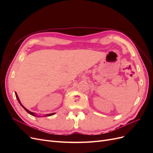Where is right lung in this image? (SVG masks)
<instances>
[{
  "label": "right lung",
  "instance_id": "add662e5",
  "mask_svg": "<svg viewBox=\"0 0 153 153\" xmlns=\"http://www.w3.org/2000/svg\"><path fill=\"white\" fill-rule=\"evenodd\" d=\"M15 95H16V99L18 100V102H19V103L21 105V106H22L23 108H24L25 110V111L27 112H28L29 114H30V115H33V116H36V117H39V116H37V115L35 114V113H34V112H30V111H29V110H27L26 108H25L24 106L22 105V104L21 103V102H20V100H19V98H18V95H17V94H16V92H15ZM55 114V113H52V114H47V115H45V116L46 117V116H51V115H54Z\"/></svg>",
  "mask_w": 153,
  "mask_h": 153
}]
</instances>
